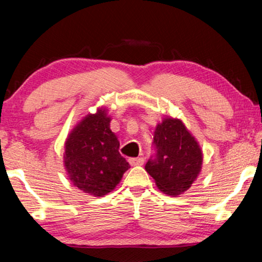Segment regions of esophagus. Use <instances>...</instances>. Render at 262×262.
<instances>
[{"label":"esophagus","mask_w":262,"mask_h":262,"mask_svg":"<svg viewBox=\"0 0 262 262\" xmlns=\"http://www.w3.org/2000/svg\"><path fill=\"white\" fill-rule=\"evenodd\" d=\"M128 163L131 166H142L144 163V159H142V157H131V159H128Z\"/></svg>","instance_id":"34e87169"}]
</instances>
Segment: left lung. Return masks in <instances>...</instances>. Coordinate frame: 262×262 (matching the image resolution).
Wrapping results in <instances>:
<instances>
[{"label": "left lung", "mask_w": 262, "mask_h": 262, "mask_svg": "<svg viewBox=\"0 0 262 262\" xmlns=\"http://www.w3.org/2000/svg\"><path fill=\"white\" fill-rule=\"evenodd\" d=\"M155 155L145 164L164 194L177 196L187 191L202 170V149L180 119L167 117L154 132Z\"/></svg>", "instance_id": "obj_1"}]
</instances>
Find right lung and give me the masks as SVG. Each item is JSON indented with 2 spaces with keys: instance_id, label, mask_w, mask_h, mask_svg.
Returning <instances> with one entry per match:
<instances>
[{
  "instance_id": "1",
  "label": "right lung",
  "mask_w": 262,
  "mask_h": 262,
  "mask_svg": "<svg viewBox=\"0 0 262 262\" xmlns=\"http://www.w3.org/2000/svg\"><path fill=\"white\" fill-rule=\"evenodd\" d=\"M105 108L88 114L68 136L64 166L81 191L102 196L119 184L130 164L119 154V141L110 128Z\"/></svg>"
}]
</instances>
